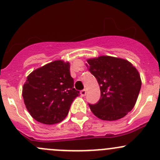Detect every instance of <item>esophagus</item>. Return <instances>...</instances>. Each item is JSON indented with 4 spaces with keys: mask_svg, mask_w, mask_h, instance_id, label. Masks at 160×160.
<instances>
[{
    "mask_svg": "<svg viewBox=\"0 0 160 160\" xmlns=\"http://www.w3.org/2000/svg\"><path fill=\"white\" fill-rule=\"evenodd\" d=\"M80 94H81L82 97H85V96H86V94H87V90L85 89L81 90V92H80Z\"/></svg>",
    "mask_w": 160,
    "mask_h": 160,
    "instance_id": "34e87169",
    "label": "esophagus"
}]
</instances>
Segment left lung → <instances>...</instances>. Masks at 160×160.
<instances>
[{
	"instance_id": "1",
	"label": "left lung",
	"mask_w": 160,
	"mask_h": 160,
	"mask_svg": "<svg viewBox=\"0 0 160 160\" xmlns=\"http://www.w3.org/2000/svg\"><path fill=\"white\" fill-rule=\"evenodd\" d=\"M88 62L101 90L99 101L89 104L93 114L104 121L125 117L135 106L141 89L138 70L128 61L108 56L89 59Z\"/></svg>"
}]
</instances>
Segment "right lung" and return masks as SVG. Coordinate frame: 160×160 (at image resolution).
Returning a JSON list of instances; mask_svg holds the SVG:
<instances>
[{
	"mask_svg": "<svg viewBox=\"0 0 160 160\" xmlns=\"http://www.w3.org/2000/svg\"><path fill=\"white\" fill-rule=\"evenodd\" d=\"M70 63L56 60L31 72L22 89L27 110L38 122L53 125L68 114L80 91L73 88Z\"/></svg>",
	"mask_w": 160,
	"mask_h": 160,
	"instance_id": "obj_1",
	"label": "right lung"
}]
</instances>
